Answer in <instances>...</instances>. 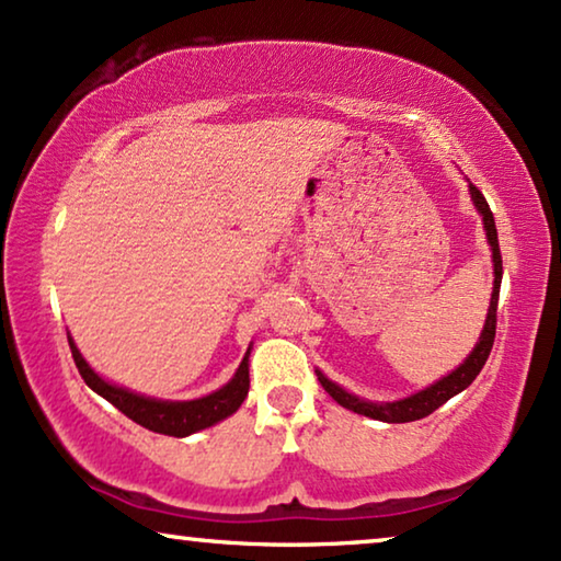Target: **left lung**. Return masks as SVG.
<instances>
[{
	"mask_svg": "<svg viewBox=\"0 0 561 561\" xmlns=\"http://www.w3.org/2000/svg\"><path fill=\"white\" fill-rule=\"evenodd\" d=\"M470 194H472L474 206H478V211L482 214V225H485L490 250H493V265H495L493 298H490L485 329H482L478 347H474L472 355L467 357L465 363L459 365L455 373H449L447 378H442L439 382H434L432 388L421 390V393L411 396V398H403V401H396V403L359 401L357 396H352V393H347V390H342L340 386H334L332 380H327L324 375L319 373L321 386H324L327 393L332 396L336 403L344 405V409H350V411H355V413H363V416H370V419H378V421H388V424H405V421H419V419L428 416V413H434L436 409H439V405L447 403L451 396L462 393V390L470 386L474 378H478L480 370H482V365L488 363L490 350H493V342H495L497 296H501V280H503V257H501V244H497L495 219H493V211H490V206L485 202V196H482V191L478 186H472V183H470Z\"/></svg>",
	"mask_w": 561,
	"mask_h": 561,
	"instance_id": "left-lung-1",
	"label": "left lung"
}]
</instances>
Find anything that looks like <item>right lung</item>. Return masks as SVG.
Returning a JSON list of instances; mask_svg holds the SVG:
<instances>
[{"label":"right lung","mask_w":561,"mask_h":561,"mask_svg":"<svg viewBox=\"0 0 561 561\" xmlns=\"http://www.w3.org/2000/svg\"><path fill=\"white\" fill-rule=\"evenodd\" d=\"M68 344H71V355L73 363L79 367L81 378L87 386L106 398L114 409H119L127 419H133L135 424H140L145 428L156 434H165V436H188L194 432H202V428L217 424V421L232 416V413L240 409L244 398H248L250 390V367H248V355H244L240 370L234 373V378L227 382L225 388H219L217 393L198 398V401H156V398H145L137 393H129L125 388L112 386L99 378V375L91 370L87 365V359L81 357V352L76 350V344L71 336H68Z\"/></svg>","instance_id":"right-lung-1"}]
</instances>
